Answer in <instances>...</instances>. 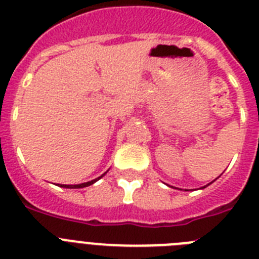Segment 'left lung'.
Listing matches in <instances>:
<instances>
[{
  "label": "left lung",
  "mask_w": 259,
  "mask_h": 259,
  "mask_svg": "<svg viewBox=\"0 0 259 259\" xmlns=\"http://www.w3.org/2000/svg\"><path fill=\"white\" fill-rule=\"evenodd\" d=\"M212 182H214V180H212ZM212 182H211V183H212ZM211 183H210V184H211ZM207 185H209V184H207ZM207 185H205V187H202V188H201V189H203V188H206Z\"/></svg>",
  "instance_id": "obj_1"
}]
</instances>
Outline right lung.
<instances>
[{"label": "right lung", "mask_w": 259, "mask_h": 259, "mask_svg": "<svg viewBox=\"0 0 259 259\" xmlns=\"http://www.w3.org/2000/svg\"><path fill=\"white\" fill-rule=\"evenodd\" d=\"M107 172V171H106ZM105 172V174H106ZM105 174H102L101 176H98L97 179H93L91 180V182H87V183H81V184H74V185H66V184H59V187H62V188H70V189H77V188H84V187H88V185H92L95 184L97 180H100L102 178V176L105 175Z\"/></svg>", "instance_id": "1"}]
</instances>
